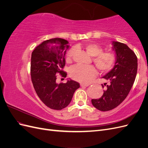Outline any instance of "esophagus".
<instances>
[{"label":"esophagus","mask_w":148,"mask_h":148,"mask_svg":"<svg viewBox=\"0 0 148 148\" xmlns=\"http://www.w3.org/2000/svg\"><path fill=\"white\" fill-rule=\"evenodd\" d=\"M89 85V84H86V83H81L80 84V86H81L82 87H83V86H85V87H87Z\"/></svg>","instance_id":"obj_1"}]
</instances>
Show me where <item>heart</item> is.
Returning a JSON list of instances; mask_svg holds the SVG:
<instances>
[{"label": "heart", "instance_id": "1", "mask_svg": "<svg viewBox=\"0 0 148 148\" xmlns=\"http://www.w3.org/2000/svg\"><path fill=\"white\" fill-rule=\"evenodd\" d=\"M83 48L88 55L95 57L93 58V62L101 72H107L114 67L116 57L113 53L109 52H102V47L95 43L87 44ZM75 52L76 49L75 47L70 49L66 52L65 56L66 62H69L72 60ZM96 75L97 71L92 65H75L71 67L69 71V75L71 78L83 83H89Z\"/></svg>", "mask_w": 148, "mask_h": 148}]
</instances>
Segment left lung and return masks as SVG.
I'll use <instances>...</instances> for the list:
<instances>
[{
    "label": "left lung",
    "mask_w": 148,
    "mask_h": 148,
    "mask_svg": "<svg viewBox=\"0 0 148 148\" xmlns=\"http://www.w3.org/2000/svg\"><path fill=\"white\" fill-rule=\"evenodd\" d=\"M112 44L116 57L115 63L113 69L102 77L109 83L101 84L105 89L100 99L91 100L93 106L101 111L113 109L124 101L137 73L138 60L134 52L123 43L112 41Z\"/></svg>",
    "instance_id": "obj_1"
}]
</instances>
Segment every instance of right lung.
<instances>
[{
	"instance_id": "right-lung-1",
	"label": "right lung",
	"mask_w": 148,
	"mask_h": 148,
	"mask_svg": "<svg viewBox=\"0 0 148 148\" xmlns=\"http://www.w3.org/2000/svg\"><path fill=\"white\" fill-rule=\"evenodd\" d=\"M68 44L62 38L46 40L31 54V77L34 88L40 99L52 109L61 110L68 106L75 91L79 88V84L71 79H67L65 83H56L57 73L66 77L62 69Z\"/></svg>"
}]
</instances>
